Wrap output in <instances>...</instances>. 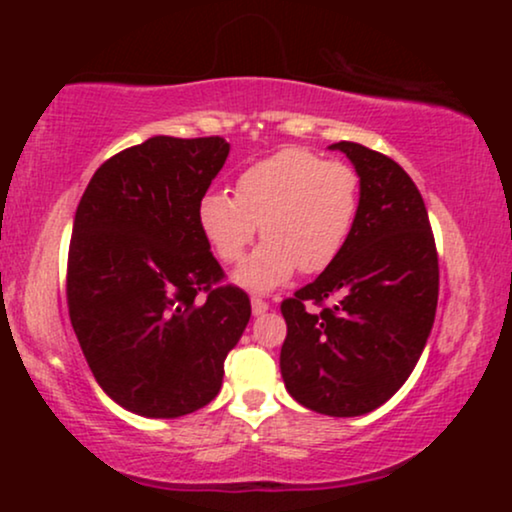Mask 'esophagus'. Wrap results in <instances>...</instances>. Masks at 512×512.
I'll list each match as a JSON object with an SVG mask.
<instances>
[{"mask_svg":"<svg viewBox=\"0 0 512 512\" xmlns=\"http://www.w3.org/2000/svg\"><path fill=\"white\" fill-rule=\"evenodd\" d=\"M269 310V303L264 301V298H260V296H252V313L255 315H262V313H267Z\"/></svg>","mask_w":512,"mask_h":512,"instance_id":"1","label":"esophagus"}]
</instances>
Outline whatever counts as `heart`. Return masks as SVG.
Returning a JSON list of instances; mask_svg holds the SVG:
<instances>
[{
  "mask_svg": "<svg viewBox=\"0 0 512 512\" xmlns=\"http://www.w3.org/2000/svg\"><path fill=\"white\" fill-rule=\"evenodd\" d=\"M361 178L342 161L308 149H284L238 175L236 195L209 190L197 221L221 262H240L257 236L264 243L243 264L238 281L267 291L301 269L317 274L337 260L351 236Z\"/></svg>",
  "mask_w": 512,
  "mask_h": 512,
  "instance_id": "obj_1",
  "label": "heart"
}]
</instances>
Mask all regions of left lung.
Listing matches in <instances>:
<instances>
[{
  "instance_id": "1",
  "label": "left lung",
  "mask_w": 512,
  "mask_h": 512,
  "mask_svg": "<svg viewBox=\"0 0 512 512\" xmlns=\"http://www.w3.org/2000/svg\"><path fill=\"white\" fill-rule=\"evenodd\" d=\"M330 149L356 166L361 204L337 260L281 303L279 366L298 404L361 416L395 395L424 351L436 320L438 250L424 197L399 163L354 142Z\"/></svg>"
}]
</instances>
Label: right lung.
I'll list each match as a JSON object with an SVG mask.
<instances>
[{
	"label": "right lung",
	"mask_w": 512,
	"mask_h": 512,
	"mask_svg": "<svg viewBox=\"0 0 512 512\" xmlns=\"http://www.w3.org/2000/svg\"><path fill=\"white\" fill-rule=\"evenodd\" d=\"M228 149L223 137H151L108 158L76 207L69 320L105 395L139 416L207 407L250 320L197 221Z\"/></svg>",
	"instance_id": "1"
}]
</instances>
